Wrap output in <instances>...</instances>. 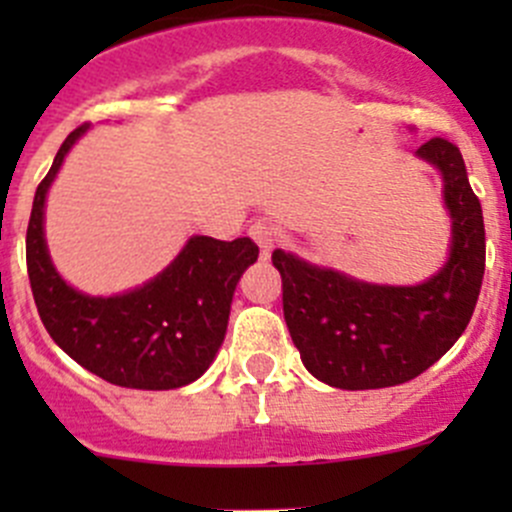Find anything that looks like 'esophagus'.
Here are the masks:
<instances>
[{"label":"esophagus","mask_w":512,"mask_h":512,"mask_svg":"<svg viewBox=\"0 0 512 512\" xmlns=\"http://www.w3.org/2000/svg\"><path fill=\"white\" fill-rule=\"evenodd\" d=\"M247 232H250V237L257 242V247H260L262 260H267L272 252V247H275V242H277L275 227H272L270 223H265V220H257V223L250 225V230Z\"/></svg>","instance_id":"34e87169"}]
</instances>
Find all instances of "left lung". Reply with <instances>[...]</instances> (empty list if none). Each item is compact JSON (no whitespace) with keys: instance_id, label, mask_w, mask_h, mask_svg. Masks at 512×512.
Listing matches in <instances>:
<instances>
[{"instance_id":"1","label":"left lung","mask_w":512,"mask_h":512,"mask_svg":"<svg viewBox=\"0 0 512 512\" xmlns=\"http://www.w3.org/2000/svg\"><path fill=\"white\" fill-rule=\"evenodd\" d=\"M416 156L441 170L453 223L448 262L426 282L369 285L289 252H272L289 337L309 374L337 389H384L416 379L458 342L476 309L485 227L466 163L446 138H431Z\"/></svg>"}]
</instances>
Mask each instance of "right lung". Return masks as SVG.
<instances>
[{
  "label": "right lung",
  "mask_w": 512,
  "mask_h": 512,
  "mask_svg": "<svg viewBox=\"0 0 512 512\" xmlns=\"http://www.w3.org/2000/svg\"><path fill=\"white\" fill-rule=\"evenodd\" d=\"M86 128L66 136L34 195L27 270L36 309L51 339L91 374L126 389H180L213 364L232 294L260 250L250 237L223 242L195 235L158 277L126 294L89 297L66 285L46 250L44 200Z\"/></svg>",
  "instance_id": "right-lung-1"
}]
</instances>
